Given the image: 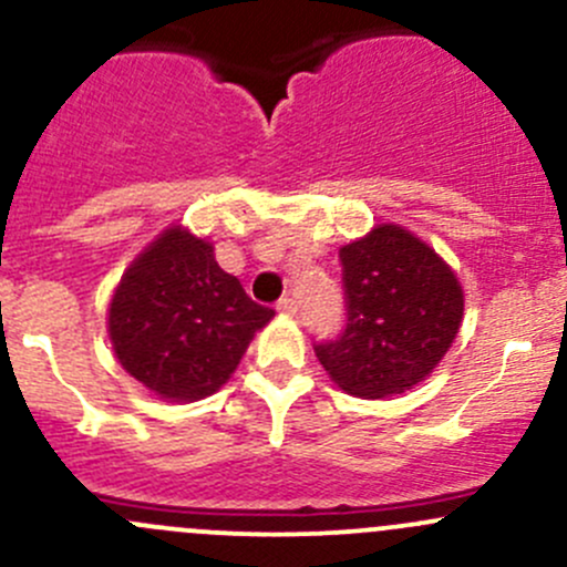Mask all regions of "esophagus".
I'll return each mask as SVG.
<instances>
[{
	"instance_id": "obj_1",
	"label": "esophagus",
	"mask_w": 567,
	"mask_h": 567,
	"mask_svg": "<svg viewBox=\"0 0 567 567\" xmlns=\"http://www.w3.org/2000/svg\"><path fill=\"white\" fill-rule=\"evenodd\" d=\"M277 310L282 312V316H296V312H299V305H296V299H290V296H282V299L277 301Z\"/></svg>"
}]
</instances>
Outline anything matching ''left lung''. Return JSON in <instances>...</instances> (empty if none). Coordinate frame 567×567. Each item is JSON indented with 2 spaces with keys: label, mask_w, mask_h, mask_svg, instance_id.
<instances>
[{
  "label": "left lung",
  "mask_w": 567,
  "mask_h": 567,
  "mask_svg": "<svg viewBox=\"0 0 567 567\" xmlns=\"http://www.w3.org/2000/svg\"><path fill=\"white\" fill-rule=\"evenodd\" d=\"M346 329L316 346L337 386L357 398H390L433 373L463 318L453 268L398 225H379L340 249Z\"/></svg>",
  "instance_id": "8db88e82"
}]
</instances>
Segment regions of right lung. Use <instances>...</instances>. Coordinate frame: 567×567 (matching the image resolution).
I'll return each mask as SVG.
<instances>
[{
  "label": "right lung",
  "instance_id": "add662e5",
  "mask_svg": "<svg viewBox=\"0 0 567 567\" xmlns=\"http://www.w3.org/2000/svg\"><path fill=\"white\" fill-rule=\"evenodd\" d=\"M271 307L251 301L214 247L169 227L120 279L109 337L120 364L164 400H203L233 375Z\"/></svg>",
  "mask_w": 567,
  "mask_h": 567
}]
</instances>
